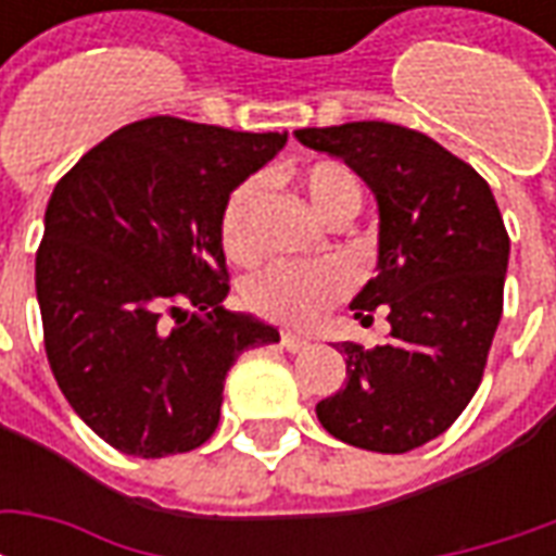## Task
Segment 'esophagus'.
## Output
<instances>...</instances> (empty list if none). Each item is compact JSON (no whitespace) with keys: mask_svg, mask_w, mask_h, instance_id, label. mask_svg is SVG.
Masks as SVG:
<instances>
[{"mask_svg":"<svg viewBox=\"0 0 556 556\" xmlns=\"http://www.w3.org/2000/svg\"><path fill=\"white\" fill-rule=\"evenodd\" d=\"M313 345L309 339L303 337H294V333H282V349L291 351V354H301V351H306Z\"/></svg>","mask_w":556,"mask_h":556,"instance_id":"esophagus-1","label":"esophagus"}]
</instances>
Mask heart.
Here are the masks:
<instances>
[{"label": "heart", "instance_id": "b5f03b06", "mask_svg": "<svg viewBox=\"0 0 556 556\" xmlns=\"http://www.w3.org/2000/svg\"><path fill=\"white\" fill-rule=\"evenodd\" d=\"M303 193L321 219L357 214L363 202L361 178L342 163H315L301 175ZM262 178H247L226 199L219 217V241L235 262L255 255V207L262 202ZM349 291V274L337 262H277L258 270L243 286V301L262 318L306 327Z\"/></svg>", "mask_w": 556, "mask_h": 556}]
</instances>
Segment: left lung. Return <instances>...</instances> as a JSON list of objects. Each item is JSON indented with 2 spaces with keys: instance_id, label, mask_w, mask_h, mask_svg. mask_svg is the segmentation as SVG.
Masks as SVG:
<instances>
[{
  "instance_id": "1",
  "label": "left lung",
  "mask_w": 556,
  "mask_h": 556,
  "mask_svg": "<svg viewBox=\"0 0 556 556\" xmlns=\"http://www.w3.org/2000/svg\"><path fill=\"white\" fill-rule=\"evenodd\" d=\"M298 142L342 157L378 202V265L351 301L384 306L390 339L342 342L345 387L315 414L333 438L408 453L453 426L477 393L501 325L509 235L491 187L426 134L390 122L303 127Z\"/></svg>"
}]
</instances>
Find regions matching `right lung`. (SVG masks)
<instances>
[{
	"label": "right lung",
	"mask_w": 556,
	"mask_h": 556,
	"mask_svg": "<svg viewBox=\"0 0 556 556\" xmlns=\"http://www.w3.org/2000/svg\"><path fill=\"white\" fill-rule=\"evenodd\" d=\"M286 139L154 115L55 184L35 255L47 361L71 408L118 453L202 446L231 363L279 342L274 325L223 309L219 217Z\"/></svg>",
	"instance_id": "right-lung-1"
}]
</instances>
